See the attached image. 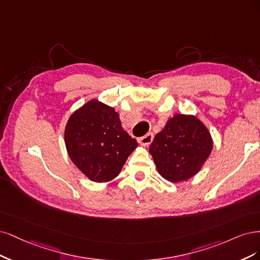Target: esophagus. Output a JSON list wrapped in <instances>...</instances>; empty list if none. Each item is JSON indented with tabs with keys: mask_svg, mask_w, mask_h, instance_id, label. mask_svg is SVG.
<instances>
[{
	"mask_svg": "<svg viewBox=\"0 0 260 260\" xmlns=\"http://www.w3.org/2000/svg\"><path fill=\"white\" fill-rule=\"evenodd\" d=\"M153 137H154V136H153L152 133H148V134H146L145 136L140 137V138L138 139V142H139L140 145H142V146H149V145L152 142Z\"/></svg>",
	"mask_w": 260,
	"mask_h": 260,
	"instance_id": "1",
	"label": "esophagus"
}]
</instances>
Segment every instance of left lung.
<instances>
[{
    "label": "left lung",
    "mask_w": 260,
    "mask_h": 260,
    "mask_svg": "<svg viewBox=\"0 0 260 260\" xmlns=\"http://www.w3.org/2000/svg\"><path fill=\"white\" fill-rule=\"evenodd\" d=\"M212 149L211 134L197 116L175 114L156 134L149 152L163 178L179 182L198 174Z\"/></svg>",
    "instance_id": "obj_1"
}]
</instances>
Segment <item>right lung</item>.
I'll use <instances>...</instances> for the list:
<instances>
[{
  "instance_id": "obj_1",
  "label": "right lung",
  "mask_w": 260,
  "mask_h": 260,
  "mask_svg": "<svg viewBox=\"0 0 260 260\" xmlns=\"http://www.w3.org/2000/svg\"><path fill=\"white\" fill-rule=\"evenodd\" d=\"M119 113L97 99L89 100L69 118L64 144L74 165L95 182L118 176L138 146L122 128Z\"/></svg>"
}]
</instances>
